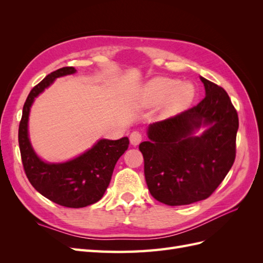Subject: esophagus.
I'll list each match as a JSON object with an SVG mask.
<instances>
[{
  "label": "esophagus",
  "instance_id": "esophagus-1",
  "mask_svg": "<svg viewBox=\"0 0 263 263\" xmlns=\"http://www.w3.org/2000/svg\"><path fill=\"white\" fill-rule=\"evenodd\" d=\"M129 140H130V144L133 146H138L142 140L141 134L139 132H133L129 136Z\"/></svg>",
  "mask_w": 263,
  "mask_h": 263
}]
</instances>
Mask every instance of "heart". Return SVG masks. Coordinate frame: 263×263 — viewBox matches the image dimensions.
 Returning a JSON list of instances; mask_svg holds the SVG:
<instances>
[{
  "label": "heart",
  "mask_w": 263,
  "mask_h": 263,
  "mask_svg": "<svg viewBox=\"0 0 263 263\" xmlns=\"http://www.w3.org/2000/svg\"><path fill=\"white\" fill-rule=\"evenodd\" d=\"M194 90L189 83L169 78H155L141 91V103L147 107L160 105L162 116H170L185 108L193 99Z\"/></svg>",
  "instance_id": "b5f03b06"
}]
</instances>
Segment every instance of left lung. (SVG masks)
<instances>
[{
    "label": "left lung",
    "instance_id": "1",
    "mask_svg": "<svg viewBox=\"0 0 263 263\" xmlns=\"http://www.w3.org/2000/svg\"><path fill=\"white\" fill-rule=\"evenodd\" d=\"M205 98L171 118L150 124L139 150L150 194L170 206L212 195L234 164L238 114L227 92L205 78ZM201 126L200 137L194 134Z\"/></svg>",
    "mask_w": 263,
    "mask_h": 263
}]
</instances>
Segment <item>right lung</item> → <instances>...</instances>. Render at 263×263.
Segmentation results:
<instances>
[{
  "label": "right lung",
  "instance_id": "add662e5",
  "mask_svg": "<svg viewBox=\"0 0 263 263\" xmlns=\"http://www.w3.org/2000/svg\"><path fill=\"white\" fill-rule=\"evenodd\" d=\"M76 72L73 67H63L33 87L24 104L18 128L22 162L30 184L53 203L71 209L85 208L101 200L112 179L117 160L129 145L127 137L118 140L100 139L82 155L59 163L46 162L36 155L28 137V117L35 98L57 78Z\"/></svg>",
  "mask_w": 263,
  "mask_h": 263
}]
</instances>
